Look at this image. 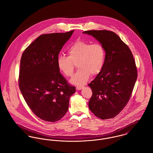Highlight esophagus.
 <instances>
[{"mask_svg":"<svg viewBox=\"0 0 153 153\" xmlns=\"http://www.w3.org/2000/svg\"><path fill=\"white\" fill-rule=\"evenodd\" d=\"M83 88V87L82 86H81V85H78V86H76V89H77V90H81V89H82Z\"/></svg>","mask_w":153,"mask_h":153,"instance_id":"1","label":"esophagus"}]
</instances>
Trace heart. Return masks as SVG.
Returning <instances> with one entry per match:
<instances>
[{"instance_id":"b5f03b06","label":"heart","mask_w":153,"mask_h":153,"mask_svg":"<svg viewBox=\"0 0 153 153\" xmlns=\"http://www.w3.org/2000/svg\"><path fill=\"white\" fill-rule=\"evenodd\" d=\"M68 56L59 55L58 66L66 76L73 74L75 64L78 71L71 79L72 84L83 85L89 79L90 75H98L104 66L106 51L100 43L91 44L84 41H77L68 49Z\"/></svg>"}]
</instances>
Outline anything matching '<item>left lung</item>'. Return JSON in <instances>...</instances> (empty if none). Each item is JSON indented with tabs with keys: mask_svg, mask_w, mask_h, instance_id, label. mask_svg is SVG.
<instances>
[{
	"mask_svg": "<svg viewBox=\"0 0 153 153\" xmlns=\"http://www.w3.org/2000/svg\"><path fill=\"white\" fill-rule=\"evenodd\" d=\"M105 49L104 66L88 84L92 95L89 108L97 117L106 120L117 116L127 104L137 78V69L129 47L114 32L87 30Z\"/></svg>",
	"mask_w": 153,
	"mask_h": 153,
	"instance_id": "1",
	"label": "left lung"
}]
</instances>
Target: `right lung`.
Listing matches in <instances>:
<instances>
[{
  "instance_id": "right-lung-1",
  "label": "right lung",
  "mask_w": 153,
  "mask_h": 153,
  "mask_svg": "<svg viewBox=\"0 0 153 153\" xmlns=\"http://www.w3.org/2000/svg\"><path fill=\"white\" fill-rule=\"evenodd\" d=\"M74 30L44 34L22 53L19 86L32 111L41 120L54 123L61 119L69 107L75 87L59 72L57 59Z\"/></svg>"
}]
</instances>
